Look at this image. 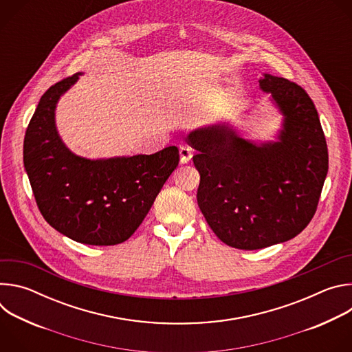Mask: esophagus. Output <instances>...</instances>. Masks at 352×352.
Here are the masks:
<instances>
[{"mask_svg":"<svg viewBox=\"0 0 352 352\" xmlns=\"http://www.w3.org/2000/svg\"><path fill=\"white\" fill-rule=\"evenodd\" d=\"M192 159V148L189 146L179 147V160L182 164H186Z\"/></svg>","mask_w":352,"mask_h":352,"instance_id":"esophagus-1","label":"esophagus"}]
</instances>
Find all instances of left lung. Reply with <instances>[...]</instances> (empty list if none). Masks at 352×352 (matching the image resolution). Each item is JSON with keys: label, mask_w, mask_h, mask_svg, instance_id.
Listing matches in <instances>:
<instances>
[{"label": "left lung", "mask_w": 352, "mask_h": 352, "mask_svg": "<svg viewBox=\"0 0 352 352\" xmlns=\"http://www.w3.org/2000/svg\"><path fill=\"white\" fill-rule=\"evenodd\" d=\"M259 86L283 114L276 142L256 144L226 125L197 128V205L228 246L262 249L296 236L312 220L329 170L326 138L312 98L299 85L263 74Z\"/></svg>", "instance_id": "8db88e82"}]
</instances>
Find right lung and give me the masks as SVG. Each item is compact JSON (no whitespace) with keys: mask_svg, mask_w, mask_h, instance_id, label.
Instances as JSON below:
<instances>
[{"mask_svg":"<svg viewBox=\"0 0 352 352\" xmlns=\"http://www.w3.org/2000/svg\"><path fill=\"white\" fill-rule=\"evenodd\" d=\"M79 74L53 85L40 98L23 140V164L44 220L86 245L126 241L177 168L179 153L168 146L155 155L90 160L76 156L56 126L60 97Z\"/></svg>","mask_w":352,"mask_h":352,"instance_id":"obj_1","label":"right lung"}]
</instances>
